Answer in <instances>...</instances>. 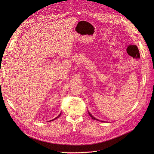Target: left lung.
I'll list each match as a JSON object with an SVG mask.
<instances>
[{
	"label": "left lung",
	"mask_w": 154,
	"mask_h": 154,
	"mask_svg": "<svg viewBox=\"0 0 154 154\" xmlns=\"http://www.w3.org/2000/svg\"><path fill=\"white\" fill-rule=\"evenodd\" d=\"M88 113H89V115H90V116H91V118H92V119H94V120H96V121H99V119H96V118H94V117H93V116H92V115H91V114H90V113H89V112H88ZM102 122H105V121H102Z\"/></svg>",
	"instance_id": "obj_1"
}]
</instances>
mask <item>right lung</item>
<instances>
[{
	"mask_svg": "<svg viewBox=\"0 0 154 154\" xmlns=\"http://www.w3.org/2000/svg\"><path fill=\"white\" fill-rule=\"evenodd\" d=\"M61 113H60V115H58V116H57V118H55V119H52V120H51V121H54V120H55V119H57V118H59V117H60V115H61Z\"/></svg>",
	"mask_w": 154,
	"mask_h": 154,
	"instance_id": "right-lung-1",
	"label": "right lung"
}]
</instances>
